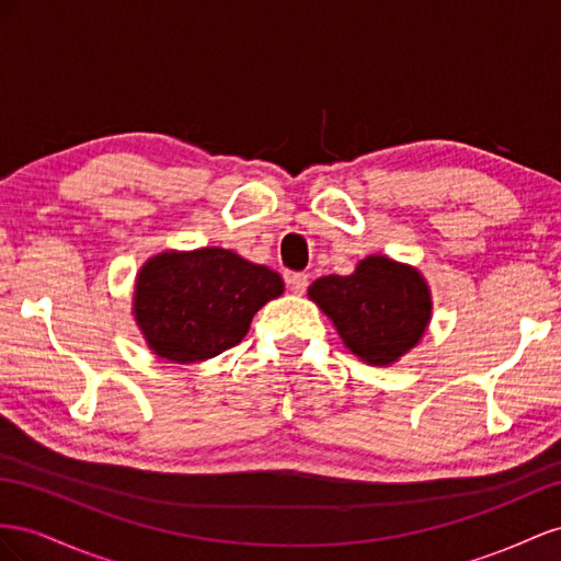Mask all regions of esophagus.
I'll return each mask as SVG.
<instances>
[{
	"label": "esophagus",
	"mask_w": 561,
	"mask_h": 561,
	"mask_svg": "<svg viewBox=\"0 0 561 561\" xmlns=\"http://www.w3.org/2000/svg\"><path fill=\"white\" fill-rule=\"evenodd\" d=\"M286 284H289V289L296 296H300V294H306V289H308V275H306V272H291V275L286 277Z\"/></svg>",
	"instance_id": "obj_1"
}]
</instances>
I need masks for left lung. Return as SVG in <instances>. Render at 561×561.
Instances as JSON below:
<instances>
[{
    "mask_svg": "<svg viewBox=\"0 0 561 561\" xmlns=\"http://www.w3.org/2000/svg\"><path fill=\"white\" fill-rule=\"evenodd\" d=\"M308 296L352 355L371 366L402 359L423 341L432 319L423 272L380 253L362 259L352 275L314 279Z\"/></svg>",
    "mask_w": 561,
    "mask_h": 561,
    "instance_id": "8db88e82",
    "label": "left lung"
}]
</instances>
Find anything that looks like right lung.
I'll list each match as a JSON object with an SVG mask.
<instances>
[{
	"instance_id": "obj_1",
	"label": "right lung",
	"mask_w": 561,
	"mask_h": 561,
	"mask_svg": "<svg viewBox=\"0 0 561 561\" xmlns=\"http://www.w3.org/2000/svg\"><path fill=\"white\" fill-rule=\"evenodd\" d=\"M282 294L275 270L230 249H171L140 265L131 314L152 355L192 364L242 343L253 314Z\"/></svg>"
}]
</instances>
